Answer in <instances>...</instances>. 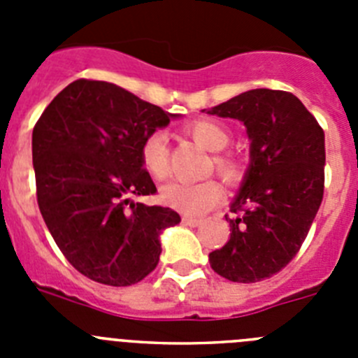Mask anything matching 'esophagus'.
<instances>
[{"label":"esophagus","instance_id":"1","mask_svg":"<svg viewBox=\"0 0 358 358\" xmlns=\"http://www.w3.org/2000/svg\"><path fill=\"white\" fill-rule=\"evenodd\" d=\"M182 222H185L186 226L197 227V226H201L202 220H201V218H194V217H182Z\"/></svg>","mask_w":358,"mask_h":358}]
</instances>
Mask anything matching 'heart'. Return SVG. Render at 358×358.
Listing matches in <instances>:
<instances>
[{"label":"heart","instance_id":"obj_1","mask_svg":"<svg viewBox=\"0 0 358 358\" xmlns=\"http://www.w3.org/2000/svg\"><path fill=\"white\" fill-rule=\"evenodd\" d=\"M188 132L201 147L206 150L218 154L227 145L231 143L229 129L224 127L222 123L215 120H197L186 125ZM141 163L147 173L157 181L169 176L170 169V147L169 138L161 131L152 132L145 138L141 145ZM215 170H217L224 179L233 181L238 176V163L229 156H215L213 157ZM222 188L215 181H201V182H185L172 181L161 188V199L164 204L176 208L188 215H202L215 208L222 201Z\"/></svg>","mask_w":358,"mask_h":358}]
</instances>
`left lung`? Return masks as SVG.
<instances>
[{"label":"left lung","mask_w":358,"mask_h":358,"mask_svg":"<svg viewBox=\"0 0 358 358\" xmlns=\"http://www.w3.org/2000/svg\"><path fill=\"white\" fill-rule=\"evenodd\" d=\"M206 110L238 120L251 141L249 166L226 217L231 236L210 252L215 273L256 283L280 273L305 242L324 192V132L301 100L251 90Z\"/></svg>","instance_id":"left-lung-1"}]
</instances>
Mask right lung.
<instances>
[{
	"label": "right lung",
	"mask_w": 358,
	"mask_h": 358,
	"mask_svg": "<svg viewBox=\"0 0 358 358\" xmlns=\"http://www.w3.org/2000/svg\"><path fill=\"white\" fill-rule=\"evenodd\" d=\"M177 115L102 80L66 85L31 134L37 204L78 273L127 287L156 268L161 233L181 222L170 208L132 197L156 194L141 145Z\"/></svg>",
	"instance_id": "obj_1"
}]
</instances>
